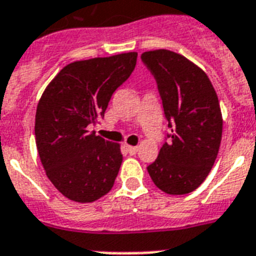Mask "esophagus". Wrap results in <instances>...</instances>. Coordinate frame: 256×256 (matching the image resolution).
<instances>
[{
    "label": "esophagus",
    "instance_id": "obj_1",
    "mask_svg": "<svg viewBox=\"0 0 256 256\" xmlns=\"http://www.w3.org/2000/svg\"><path fill=\"white\" fill-rule=\"evenodd\" d=\"M126 149L128 150L130 154H136V152L138 150V146H132V145H126Z\"/></svg>",
    "mask_w": 256,
    "mask_h": 256
}]
</instances>
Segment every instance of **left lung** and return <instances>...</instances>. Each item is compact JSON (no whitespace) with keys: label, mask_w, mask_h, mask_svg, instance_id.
Returning a JSON list of instances; mask_svg holds the SVG:
<instances>
[{"label":"left lung","mask_w":256,"mask_h":256,"mask_svg":"<svg viewBox=\"0 0 256 256\" xmlns=\"http://www.w3.org/2000/svg\"><path fill=\"white\" fill-rule=\"evenodd\" d=\"M162 100L169 132L154 162L146 169L168 194H186L212 170L222 138V115L212 82L182 55L169 50L141 54Z\"/></svg>","instance_id":"8db88e82"}]
</instances>
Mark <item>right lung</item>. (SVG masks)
<instances>
[{
	"instance_id": "obj_1",
	"label": "right lung",
	"mask_w": 256,
	"mask_h": 256,
	"mask_svg": "<svg viewBox=\"0 0 256 256\" xmlns=\"http://www.w3.org/2000/svg\"><path fill=\"white\" fill-rule=\"evenodd\" d=\"M138 52L67 64L40 98L36 142L52 185L75 202H94L115 184L120 146L90 132L104 118L116 90L130 76Z\"/></svg>"
}]
</instances>
